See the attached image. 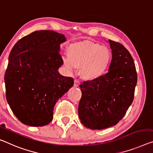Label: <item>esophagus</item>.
<instances>
[{"label": "esophagus", "instance_id": "esophagus-1", "mask_svg": "<svg viewBox=\"0 0 153 153\" xmlns=\"http://www.w3.org/2000/svg\"><path fill=\"white\" fill-rule=\"evenodd\" d=\"M80 85V82L79 81V80L75 79L74 80V87H79V85Z\"/></svg>", "mask_w": 153, "mask_h": 153}]
</instances>
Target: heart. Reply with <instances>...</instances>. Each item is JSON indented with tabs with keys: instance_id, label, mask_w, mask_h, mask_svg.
I'll return each mask as SVG.
<instances>
[{
	"instance_id": "obj_1",
	"label": "heart",
	"mask_w": 153,
	"mask_h": 153,
	"mask_svg": "<svg viewBox=\"0 0 153 153\" xmlns=\"http://www.w3.org/2000/svg\"><path fill=\"white\" fill-rule=\"evenodd\" d=\"M67 54L68 59H64L65 66L70 71H73L74 68H81V76L89 81L102 76L111 59L109 49L88 40L70 45Z\"/></svg>"
}]
</instances>
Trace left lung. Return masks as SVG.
<instances>
[{
	"label": "left lung",
	"instance_id": "8db88e82",
	"mask_svg": "<svg viewBox=\"0 0 153 153\" xmlns=\"http://www.w3.org/2000/svg\"><path fill=\"white\" fill-rule=\"evenodd\" d=\"M112 59L109 71L79 85L82 96L79 117L85 127L96 130L114 126L133 102L137 75L132 56L123 44L109 39Z\"/></svg>",
	"mask_w": 153,
	"mask_h": 153
}]
</instances>
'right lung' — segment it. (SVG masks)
<instances>
[{
    "mask_svg": "<svg viewBox=\"0 0 153 153\" xmlns=\"http://www.w3.org/2000/svg\"><path fill=\"white\" fill-rule=\"evenodd\" d=\"M65 40L53 30H36L11 49L4 74L6 98L13 114L26 125L50 123L56 102L73 86L72 77L58 72L63 63L60 44Z\"/></svg>",
    "mask_w": 153,
    "mask_h": 153,
    "instance_id": "right-lung-1",
    "label": "right lung"
}]
</instances>
